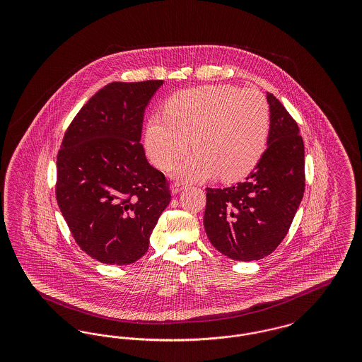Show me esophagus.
Here are the masks:
<instances>
[{
	"mask_svg": "<svg viewBox=\"0 0 362 362\" xmlns=\"http://www.w3.org/2000/svg\"><path fill=\"white\" fill-rule=\"evenodd\" d=\"M180 189H183V187L180 186V185H177V183H175L173 185V187H171V192H173V195H176Z\"/></svg>",
	"mask_w": 362,
	"mask_h": 362,
	"instance_id": "1",
	"label": "esophagus"
}]
</instances>
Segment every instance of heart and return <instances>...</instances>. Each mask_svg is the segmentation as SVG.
<instances>
[{
	"label": "heart",
	"mask_w": 362,
	"mask_h": 362,
	"mask_svg": "<svg viewBox=\"0 0 362 362\" xmlns=\"http://www.w3.org/2000/svg\"><path fill=\"white\" fill-rule=\"evenodd\" d=\"M270 107L254 88L205 86L182 90L152 115L145 130V148L161 170H168L197 151L176 170L182 182H204L220 176L233 182L258 165L270 132ZM192 142L189 143V141Z\"/></svg>",
	"instance_id": "obj_1"
}]
</instances>
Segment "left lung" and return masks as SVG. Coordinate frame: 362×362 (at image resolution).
I'll return each mask as SVG.
<instances>
[{
  "label": "left lung",
  "instance_id": "1",
  "mask_svg": "<svg viewBox=\"0 0 362 362\" xmlns=\"http://www.w3.org/2000/svg\"><path fill=\"white\" fill-rule=\"evenodd\" d=\"M267 148L244 182L206 189L204 225L210 243L228 258L251 262L270 255L286 236L301 204L304 142L297 123L273 93Z\"/></svg>",
  "mask_w": 362,
  "mask_h": 362
}]
</instances>
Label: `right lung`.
Instances as JSON below:
<instances>
[{"label":"right lung","mask_w":362,"mask_h":362,"mask_svg":"<svg viewBox=\"0 0 362 362\" xmlns=\"http://www.w3.org/2000/svg\"><path fill=\"white\" fill-rule=\"evenodd\" d=\"M163 80L111 83L78 111L57 156V202L80 248L107 264L145 255L171 194L141 145L144 112Z\"/></svg>","instance_id":"right-lung-1"}]
</instances>
